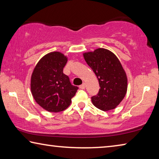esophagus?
<instances>
[{"label":"esophagus","instance_id":"obj_1","mask_svg":"<svg viewBox=\"0 0 159 159\" xmlns=\"http://www.w3.org/2000/svg\"><path fill=\"white\" fill-rule=\"evenodd\" d=\"M79 88H80V89H85V83H83L82 85H80V86H79Z\"/></svg>","mask_w":159,"mask_h":159}]
</instances>
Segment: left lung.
Returning <instances> with one entry per match:
<instances>
[{
	"label": "left lung",
	"mask_w": 159,
	"mask_h": 159,
	"mask_svg": "<svg viewBox=\"0 0 159 159\" xmlns=\"http://www.w3.org/2000/svg\"><path fill=\"white\" fill-rule=\"evenodd\" d=\"M83 57L98 77L99 87L97 95L91 98L93 104L102 111L114 109L127 92L128 79L116 56L104 48L85 52Z\"/></svg>",
	"instance_id": "obj_1"
}]
</instances>
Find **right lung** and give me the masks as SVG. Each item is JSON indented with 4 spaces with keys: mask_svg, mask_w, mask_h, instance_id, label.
Instances as JSON below:
<instances>
[{
    "mask_svg": "<svg viewBox=\"0 0 159 159\" xmlns=\"http://www.w3.org/2000/svg\"><path fill=\"white\" fill-rule=\"evenodd\" d=\"M67 57L60 52H52L42 57L34 69L31 90L40 106L50 112L62 111L71 102L79 88L71 85L63 73Z\"/></svg>",
    "mask_w": 159,
    "mask_h": 159,
    "instance_id": "add662e5",
    "label": "right lung"
}]
</instances>
